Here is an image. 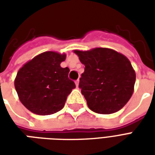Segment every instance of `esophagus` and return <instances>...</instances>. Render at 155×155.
Here are the masks:
<instances>
[{
    "label": "esophagus",
    "mask_w": 155,
    "mask_h": 155,
    "mask_svg": "<svg viewBox=\"0 0 155 155\" xmlns=\"http://www.w3.org/2000/svg\"><path fill=\"white\" fill-rule=\"evenodd\" d=\"M79 83H80V80L75 81V85H76V87H78V86H79Z\"/></svg>",
    "instance_id": "obj_1"
}]
</instances>
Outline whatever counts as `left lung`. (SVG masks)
<instances>
[{
    "mask_svg": "<svg viewBox=\"0 0 155 155\" xmlns=\"http://www.w3.org/2000/svg\"><path fill=\"white\" fill-rule=\"evenodd\" d=\"M74 52L84 64L79 87L88 107L103 114L121 110L133 94L136 78L129 59L109 48Z\"/></svg>",
    "mask_w": 155,
    "mask_h": 155,
    "instance_id": "8db88e82",
    "label": "left lung"
}]
</instances>
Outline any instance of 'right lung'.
Here are the masks:
<instances>
[{
  "label": "right lung",
  "mask_w": 155,
  "mask_h": 155,
  "mask_svg": "<svg viewBox=\"0 0 155 155\" xmlns=\"http://www.w3.org/2000/svg\"><path fill=\"white\" fill-rule=\"evenodd\" d=\"M65 54L45 51L26 62L17 72L15 88L19 100L27 110L39 115H48L64 107L75 84L68 78L70 69L61 63Z\"/></svg>",
  "instance_id": "add662e5"
}]
</instances>
